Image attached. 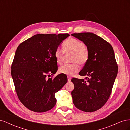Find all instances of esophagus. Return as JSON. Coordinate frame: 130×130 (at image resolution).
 Here are the masks:
<instances>
[{
    "mask_svg": "<svg viewBox=\"0 0 130 130\" xmlns=\"http://www.w3.org/2000/svg\"><path fill=\"white\" fill-rule=\"evenodd\" d=\"M67 79H68V81H71V77H69V76H68Z\"/></svg>",
    "mask_w": 130,
    "mask_h": 130,
    "instance_id": "1",
    "label": "esophagus"
}]
</instances>
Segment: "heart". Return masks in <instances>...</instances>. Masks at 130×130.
<instances>
[{
	"label": "heart",
	"instance_id": "b5f03b06",
	"mask_svg": "<svg viewBox=\"0 0 130 130\" xmlns=\"http://www.w3.org/2000/svg\"><path fill=\"white\" fill-rule=\"evenodd\" d=\"M64 54L66 55H72L70 62L72 64H64L59 68V72L67 75H73L79 70L77 64H84L87 61L89 57V51L84 43L75 38H70L66 41L63 44V50L57 48L54 55L57 63L61 64L64 60Z\"/></svg>",
	"mask_w": 130,
	"mask_h": 130
}]
</instances>
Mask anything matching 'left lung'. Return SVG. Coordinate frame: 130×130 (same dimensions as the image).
Wrapping results in <instances>:
<instances>
[{"mask_svg":"<svg viewBox=\"0 0 130 130\" xmlns=\"http://www.w3.org/2000/svg\"><path fill=\"white\" fill-rule=\"evenodd\" d=\"M87 46L89 57L79 73L84 79L73 78V103L78 109L95 112L105 104L111 95L118 73V66L112 45L96 34H72Z\"/></svg>","mask_w":130,"mask_h":130,"instance_id":"left-lung-1","label":"left lung"}]
</instances>
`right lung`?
Returning <instances> with one entry per match:
<instances>
[{
	"mask_svg": "<svg viewBox=\"0 0 130 130\" xmlns=\"http://www.w3.org/2000/svg\"><path fill=\"white\" fill-rule=\"evenodd\" d=\"M68 34H36L19 45L11 66V75L18 99L26 108L42 113L56 103L55 94L67 82L58 69L54 53Z\"/></svg>",
	"mask_w": 130,
	"mask_h": 130,
	"instance_id": "add662e5",
	"label": "right lung"
}]
</instances>
